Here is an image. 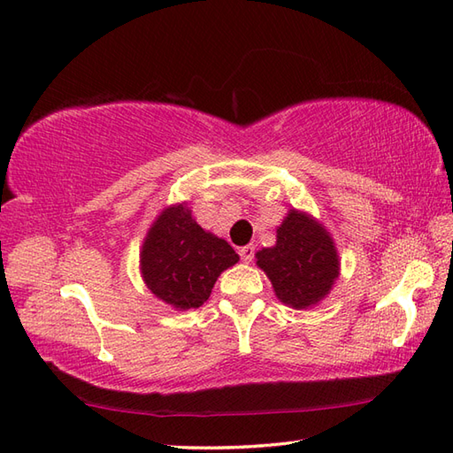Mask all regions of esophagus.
Wrapping results in <instances>:
<instances>
[{
    "label": "esophagus",
    "mask_w": 453,
    "mask_h": 453,
    "mask_svg": "<svg viewBox=\"0 0 453 453\" xmlns=\"http://www.w3.org/2000/svg\"><path fill=\"white\" fill-rule=\"evenodd\" d=\"M238 254H240V259H242L244 264H250V261H252L254 256H256V248H254V244L242 246V248L238 250Z\"/></svg>",
    "instance_id": "esophagus-1"
}]
</instances>
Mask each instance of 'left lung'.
<instances>
[{"label": "left lung", "mask_w": 453, "mask_h": 453, "mask_svg": "<svg viewBox=\"0 0 453 453\" xmlns=\"http://www.w3.org/2000/svg\"><path fill=\"white\" fill-rule=\"evenodd\" d=\"M256 257L280 303L298 310L324 298L339 275L334 240L314 219L295 209L277 228V244Z\"/></svg>", "instance_id": "obj_1"}]
</instances>
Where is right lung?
I'll return each mask as SVG.
<instances>
[{
  "instance_id": "right-lung-1",
  "label": "right lung",
  "mask_w": 453,
  "mask_h": 453,
  "mask_svg": "<svg viewBox=\"0 0 453 453\" xmlns=\"http://www.w3.org/2000/svg\"><path fill=\"white\" fill-rule=\"evenodd\" d=\"M238 261L226 240L205 233L184 205L165 209L149 230L142 271L150 293L178 310L199 308L217 277Z\"/></svg>"
}]
</instances>
